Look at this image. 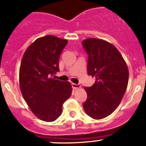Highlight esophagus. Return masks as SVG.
<instances>
[{
    "label": "esophagus",
    "mask_w": 146,
    "mask_h": 146,
    "mask_svg": "<svg viewBox=\"0 0 146 146\" xmlns=\"http://www.w3.org/2000/svg\"><path fill=\"white\" fill-rule=\"evenodd\" d=\"M72 87H73V89L78 90V89H80V88H81V85H80V84H75V83H72Z\"/></svg>",
    "instance_id": "obj_1"
}]
</instances>
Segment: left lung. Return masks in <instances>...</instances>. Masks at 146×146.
Listing matches in <instances>:
<instances>
[{
  "mask_svg": "<svg viewBox=\"0 0 146 146\" xmlns=\"http://www.w3.org/2000/svg\"><path fill=\"white\" fill-rule=\"evenodd\" d=\"M82 44L88 54V74L95 78L92 87L85 88L88 98L83 109L92 118L104 119L120 104L128 86L129 69L112 44L89 38L82 41Z\"/></svg>",
  "mask_w": 146,
  "mask_h": 146,
  "instance_id": "8db88e82",
  "label": "left lung"
}]
</instances>
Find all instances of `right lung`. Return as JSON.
<instances>
[{
	"label": "right lung",
	"mask_w": 146,
	"mask_h": 146,
	"mask_svg": "<svg viewBox=\"0 0 146 146\" xmlns=\"http://www.w3.org/2000/svg\"><path fill=\"white\" fill-rule=\"evenodd\" d=\"M68 40L46 35L36 39L24 53L19 79L22 95L31 111L44 121L56 120L72 94L70 82L51 76L59 71L60 54Z\"/></svg>",
	"instance_id": "add662e5"
}]
</instances>
